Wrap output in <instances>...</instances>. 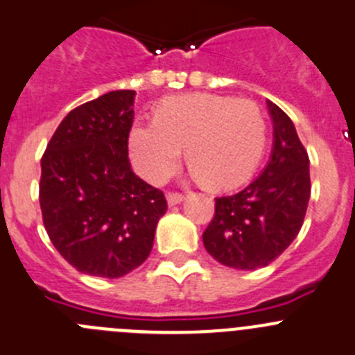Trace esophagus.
<instances>
[{"label": "esophagus", "mask_w": 355, "mask_h": 355, "mask_svg": "<svg viewBox=\"0 0 355 355\" xmlns=\"http://www.w3.org/2000/svg\"><path fill=\"white\" fill-rule=\"evenodd\" d=\"M166 200H168V205H170V207H173V205L182 203V201L185 200V196L180 193H168Z\"/></svg>", "instance_id": "obj_1"}]
</instances>
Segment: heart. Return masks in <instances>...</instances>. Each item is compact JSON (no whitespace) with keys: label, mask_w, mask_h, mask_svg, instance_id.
Returning a JSON list of instances; mask_svg holds the SVG:
<instances>
[{"label":"heart","mask_w":355,"mask_h":355,"mask_svg":"<svg viewBox=\"0 0 355 355\" xmlns=\"http://www.w3.org/2000/svg\"><path fill=\"white\" fill-rule=\"evenodd\" d=\"M184 147L194 177L208 187H234L252 175L263 157V112L245 98L208 92L173 96L159 103L155 121H138L129 135L132 164L154 184L175 173Z\"/></svg>","instance_id":"1"}]
</instances>
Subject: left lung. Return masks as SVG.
I'll return each mask as SVG.
<instances>
[{
	"mask_svg": "<svg viewBox=\"0 0 355 355\" xmlns=\"http://www.w3.org/2000/svg\"><path fill=\"white\" fill-rule=\"evenodd\" d=\"M273 150L266 168L243 191L215 198L203 243L215 261L234 270L268 266L293 243L310 200V159L289 115L268 103Z\"/></svg>",
	"mask_w": 355,
	"mask_h": 355,
	"instance_id": "obj_1",
	"label": "left lung"
}]
</instances>
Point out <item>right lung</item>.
Wrapping results in <instances>:
<instances>
[{"label":"right lung","instance_id":"right-lung-1","mask_svg":"<svg viewBox=\"0 0 355 355\" xmlns=\"http://www.w3.org/2000/svg\"><path fill=\"white\" fill-rule=\"evenodd\" d=\"M135 91H112L73 108L42 155L40 208L58 252L80 273L119 278L154 243L166 198L128 157Z\"/></svg>","mask_w":355,"mask_h":355}]
</instances>
